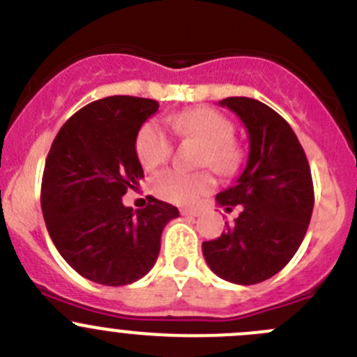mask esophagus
Returning a JSON list of instances; mask_svg holds the SVG:
<instances>
[{"instance_id": "1", "label": "esophagus", "mask_w": 357, "mask_h": 357, "mask_svg": "<svg viewBox=\"0 0 357 357\" xmlns=\"http://www.w3.org/2000/svg\"><path fill=\"white\" fill-rule=\"evenodd\" d=\"M182 215H185V217H198V215H199V210L182 208Z\"/></svg>"}]
</instances>
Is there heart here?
<instances>
[{
  "instance_id": "b5f03b06",
  "label": "heart",
  "mask_w": 357,
  "mask_h": 357,
  "mask_svg": "<svg viewBox=\"0 0 357 357\" xmlns=\"http://www.w3.org/2000/svg\"><path fill=\"white\" fill-rule=\"evenodd\" d=\"M168 124L178 137L195 138L205 147L202 166H210L219 175H231L238 169L242 154L236 147L235 124L220 112L208 107L182 112L168 117ZM137 155L144 168H155L168 161L173 142L161 122H144L135 142ZM151 189L155 196L178 205H191L213 189V176L208 172L182 173L178 169H162L154 175Z\"/></svg>"
}]
</instances>
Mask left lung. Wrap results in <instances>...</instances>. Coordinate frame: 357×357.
I'll list each match as a JSON object with an SVG mask.
<instances>
[{"label":"left lung","mask_w":357,"mask_h":357,"mask_svg":"<svg viewBox=\"0 0 357 357\" xmlns=\"http://www.w3.org/2000/svg\"><path fill=\"white\" fill-rule=\"evenodd\" d=\"M219 105L245 124L249 159L236 184L217 195V203L243 210L202 249L213 273L252 286L278 273L300 249L314 210V184L303 147L273 108L243 96Z\"/></svg>","instance_id":"left-lung-1"}]
</instances>
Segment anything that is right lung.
Wrapping results in <instances>:
<instances>
[{
	"instance_id": "1",
	"label": "right lung",
	"mask_w": 357,
	"mask_h": 357,
	"mask_svg": "<svg viewBox=\"0 0 357 357\" xmlns=\"http://www.w3.org/2000/svg\"><path fill=\"white\" fill-rule=\"evenodd\" d=\"M159 103L110 96L71 115L56 135L42 178L47 231L77 273L103 286L137 282L154 266L176 206L152 198L133 212L122 196L144 178L138 130Z\"/></svg>"
}]
</instances>
